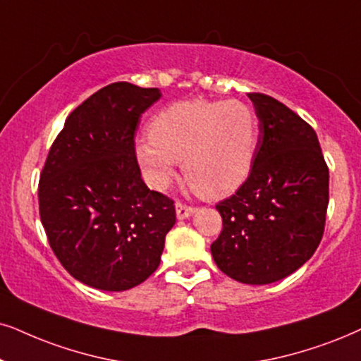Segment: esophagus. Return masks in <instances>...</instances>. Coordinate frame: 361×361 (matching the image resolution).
<instances>
[{
    "label": "esophagus",
    "instance_id": "34e87169",
    "mask_svg": "<svg viewBox=\"0 0 361 361\" xmlns=\"http://www.w3.org/2000/svg\"><path fill=\"white\" fill-rule=\"evenodd\" d=\"M175 209H176L178 220H186V218H190L191 214L196 212L193 207H188V204H185V203H176Z\"/></svg>",
    "mask_w": 361,
    "mask_h": 361
}]
</instances>
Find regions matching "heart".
<instances>
[{"mask_svg":"<svg viewBox=\"0 0 361 361\" xmlns=\"http://www.w3.org/2000/svg\"><path fill=\"white\" fill-rule=\"evenodd\" d=\"M148 133L136 140L135 157L153 188H165L181 161L196 193L220 200L238 191L252 173L258 118L238 99H190L158 111Z\"/></svg>","mask_w":361,"mask_h":361,"instance_id":"heart-1","label":"heart"}]
</instances>
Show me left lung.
<instances>
[{"label": "left lung", "mask_w": 361, "mask_h": 361, "mask_svg": "<svg viewBox=\"0 0 361 361\" xmlns=\"http://www.w3.org/2000/svg\"><path fill=\"white\" fill-rule=\"evenodd\" d=\"M259 121L248 180L216 204L223 230L212 245L218 268L246 285L283 280L320 245L328 207V166L317 133L278 99L250 93Z\"/></svg>", "instance_id": "obj_1"}]
</instances>
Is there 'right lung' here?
Masks as SVG:
<instances>
[{"label":"right lung","mask_w":361,"mask_h":361,"mask_svg":"<svg viewBox=\"0 0 361 361\" xmlns=\"http://www.w3.org/2000/svg\"><path fill=\"white\" fill-rule=\"evenodd\" d=\"M158 88L104 86L66 118L39 176V218L49 246L73 278L125 291L159 267L173 202L141 180L135 157L140 116Z\"/></svg>","instance_id":"right-lung-1"}]
</instances>
